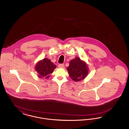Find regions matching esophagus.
<instances>
[{"instance_id": "1", "label": "esophagus", "mask_w": 129, "mask_h": 129, "mask_svg": "<svg viewBox=\"0 0 129 129\" xmlns=\"http://www.w3.org/2000/svg\"><path fill=\"white\" fill-rule=\"evenodd\" d=\"M58 66L59 68H63L64 67V64H58Z\"/></svg>"}]
</instances>
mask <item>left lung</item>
Masks as SVG:
<instances>
[{
  "mask_svg": "<svg viewBox=\"0 0 129 129\" xmlns=\"http://www.w3.org/2000/svg\"><path fill=\"white\" fill-rule=\"evenodd\" d=\"M70 77L76 82L85 78L88 74V69L86 63L76 57L71 60L67 68Z\"/></svg>",
  "mask_w": 129,
  "mask_h": 129,
  "instance_id": "obj_1",
  "label": "left lung"
}]
</instances>
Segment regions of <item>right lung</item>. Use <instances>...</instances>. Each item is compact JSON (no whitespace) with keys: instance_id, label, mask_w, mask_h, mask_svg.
<instances>
[{"instance_id":"right-lung-1","label":"right lung","mask_w":129,"mask_h":129,"mask_svg":"<svg viewBox=\"0 0 129 129\" xmlns=\"http://www.w3.org/2000/svg\"><path fill=\"white\" fill-rule=\"evenodd\" d=\"M56 66L53 62L47 58H44L37 63L35 66V70L39 74L38 77L40 78H48L50 74H52Z\"/></svg>"}]
</instances>
